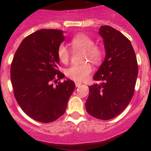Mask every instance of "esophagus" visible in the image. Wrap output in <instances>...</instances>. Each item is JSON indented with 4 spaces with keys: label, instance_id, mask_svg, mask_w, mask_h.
Wrapping results in <instances>:
<instances>
[{
    "label": "esophagus",
    "instance_id": "1",
    "mask_svg": "<svg viewBox=\"0 0 151 151\" xmlns=\"http://www.w3.org/2000/svg\"><path fill=\"white\" fill-rule=\"evenodd\" d=\"M81 85H82V84L79 83V82H76V88L80 87Z\"/></svg>",
    "mask_w": 151,
    "mask_h": 151
}]
</instances>
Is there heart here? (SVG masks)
Segmentation results:
<instances>
[{"label":"heart","instance_id":"obj_1","mask_svg":"<svg viewBox=\"0 0 151 151\" xmlns=\"http://www.w3.org/2000/svg\"><path fill=\"white\" fill-rule=\"evenodd\" d=\"M70 45L74 50H82V61H90L98 66L104 59V52L101 47L95 45L94 39L84 33L75 35L70 40ZM70 50L66 45H59L57 48V57L62 63L67 64L70 60ZM92 66L90 63L85 62L79 65H74L66 69V76L76 82H84L91 73Z\"/></svg>","mask_w":151,"mask_h":151}]
</instances>
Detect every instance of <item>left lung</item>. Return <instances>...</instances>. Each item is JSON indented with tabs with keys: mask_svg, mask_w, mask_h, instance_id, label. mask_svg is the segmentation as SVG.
Returning <instances> with one entry per match:
<instances>
[{
	"mask_svg": "<svg viewBox=\"0 0 151 151\" xmlns=\"http://www.w3.org/2000/svg\"><path fill=\"white\" fill-rule=\"evenodd\" d=\"M106 57L93 78L99 81L89 87L85 107L94 118L109 120L119 115L129 105L134 92L138 67L130 41L109 26H102Z\"/></svg>",
	"mask_w": 151,
	"mask_h": 151,
	"instance_id": "1",
	"label": "left lung"
}]
</instances>
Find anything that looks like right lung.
Listing matches in <instances>:
<instances>
[{
	"label": "right lung",
	"mask_w": 151,
	"mask_h": 151,
	"mask_svg": "<svg viewBox=\"0 0 151 151\" xmlns=\"http://www.w3.org/2000/svg\"><path fill=\"white\" fill-rule=\"evenodd\" d=\"M63 31L41 29L24 38L10 68L13 94L29 117L43 123L55 121L65 113L74 91L71 80L58 70L57 48L63 41Z\"/></svg>",
	"instance_id": "right-lung-1"
}]
</instances>
